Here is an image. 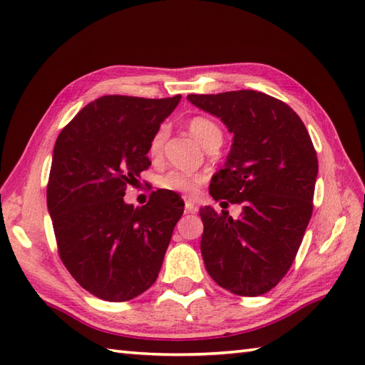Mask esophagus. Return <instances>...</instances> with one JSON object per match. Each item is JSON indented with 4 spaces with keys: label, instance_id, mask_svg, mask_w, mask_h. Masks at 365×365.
Wrapping results in <instances>:
<instances>
[{
    "label": "esophagus",
    "instance_id": "obj_1",
    "mask_svg": "<svg viewBox=\"0 0 365 365\" xmlns=\"http://www.w3.org/2000/svg\"><path fill=\"white\" fill-rule=\"evenodd\" d=\"M196 210H197V207L195 205L192 200H187V202H185V213H195Z\"/></svg>",
    "mask_w": 365,
    "mask_h": 365
}]
</instances>
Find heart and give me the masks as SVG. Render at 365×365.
Listing matches in <instances>:
<instances>
[{
    "instance_id": "obj_1",
    "label": "heart",
    "mask_w": 365,
    "mask_h": 365,
    "mask_svg": "<svg viewBox=\"0 0 365 365\" xmlns=\"http://www.w3.org/2000/svg\"><path fill=\"white\" fill-rule=\"evenodd\" d=\"M188 125L192 136H195L204 147L208 143H212L213 139L222 136L220 127L216 125L213 120L202 118V115H196V118H192ZM165 138H166V127H160L157 133L152 136L150 144H149V152L152 155L160 153L163 143H165ZM202 183H204V175L183 173V170H177V169L169 170V173L163 174L158 178L160 188L166 191H173V192H180V195H192V192H196Z\"/></svg>"
}]
</instances>
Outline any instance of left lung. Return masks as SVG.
I'll return each mask as SVG.
<instances>
[{
    "instance_id": "8db88e82",
    "label": "left lung",
    "mask_w": 365,
    "mask_h": 365,
    "mask_svg": "<svg viewBox=\"0 0 365 365\" xmlns=\"http://www.w3.org/2000/svg\"><path fill=\"white\" fill-rule=\"evenodd\" d=\"M188 100L234 133L226 165L212 178V197L243 204L238 220L200 208L205 268L222 289L259 297L290 269L312 216L319 174L312 139L289 105L263 92L190 94Z\"/></svg>"
}]
</instances>
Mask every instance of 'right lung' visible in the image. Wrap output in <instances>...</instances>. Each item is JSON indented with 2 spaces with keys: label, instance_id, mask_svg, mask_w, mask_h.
<instances>
[{
  "label": "right lung",
  "instance_id": "obj_1",
  "mask_svg": "<svg viewBox=\"0 0 365 365\" xmlns=\"http://www.w3.org/2000/svg\"><path fill=\"white\" fill-rule=\"evenodd\" d=\"M180 98L103 96L54 144L46 204L59 257L100 299H133L157 281L183 207L166 190L136 208L123 196L150 166V139Z\"/></svg>",
  "mask_w": 365,
  "mask_h": 365
}]
</instances>
